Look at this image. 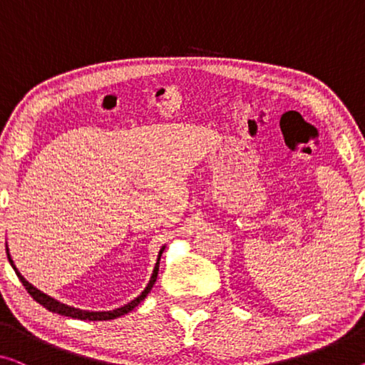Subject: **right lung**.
Listing matches in <instances>:
<instances>
[{"label": "right lung", "instance_id": "right-lung-1", "mask_svg": "<svg viewBox=\"0 0 365 365\" xmlns=\"http://www.w3.org/2000/svg\"><path fill=\"white\" fill-rule=\"evenodd\" d=\"M163 251H165V246L160 250L158 259H156V264H155V269H153V274H151V277H150L148 285H147V287H145L143 292L137 297V299H133L132 302H128L127 305L120 307V308H115V310H110V312H88V310H80V308L68 307V305L61 304V302L52 299V297H48L47 294L41 292V290L34 287L32 284L27 282V280L21 276V272L18 271V267L14 266L13 259H11L9 250H8V246H6V253H8L9 264L13 266L16 276L19 277L22 285H24L27 292H29V295L32 297L34 300L37 302V304H41L43 308H47V310L52 312V313H58V315L70 317V318H78V319H88V322H104V319H114V318H119V317H122V315H125V313H128V312H132L133 308H135V307L140 304V302H142V300L145 299V297L148 295L151 287H153V284L156 282V277H158V269H160V259H161V255H163Z\"/></svg>", "mask_w": 365, "mask_h": 365}]
</instances>
